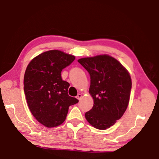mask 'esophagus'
Instances as JSON below:
<instances>
[{
    "label": "esophagus",
    "mask_w": 159,
    "mask_h": 159,
    "mask_svg": "<svg viewBox=\"0 0 159 159\" xmlns=\"http://www.w3.org/2000/svg\"><path fill=\"white\" fill-rule=\"evenodd\" d=\"M81 98H82V94L81 93H79V94L77 95V99L79 100H80L81 99Z\"/></svg>",
    "instance_id": "esophagus-1"
}]
</instances>
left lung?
I'll return each mask as SVG.
<instances>
[{
    "label": "left lung",
    "instance_id": "left-lung-1",
    "mask_svg": "<svg viewBox=\"0 0 159 159\" xmlns=\"http://www.w3.org/2000/svg\"><path fill=\"white\" fill-rule=\"evenodd\" d=\"M78 62L90 75L89 93L92 109L85 114L87 121L99 129H106L123 115L132 88L129 73L119 61L107 55L84 57Z\"/></svg>",
    "mask_w": 159,
    "mask_h": 159
}]
</instances>
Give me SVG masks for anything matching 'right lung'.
I'll list each match as a JSON object with an SVG mask.
<instances>
[{
    "label": "right lung",
    "instance_id": "1",
    "mask_svg": "<svg viewBox=\"0 0 159 159\" xmlns=\"http://www.w3.org/2000/svg\"><path fill=\"white\" fill-rule=\"evenodd\" d=\"M75 57L60 50H50L34 57L26 69L24 91L29 108L36 120L48 127L66 120L69 107L79 102L68 93V82L62 80V69Z\"/></svg>",
    "mask_w": 159,
    "mask_h": 159
}]
</instances>
